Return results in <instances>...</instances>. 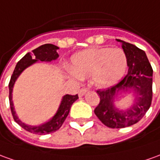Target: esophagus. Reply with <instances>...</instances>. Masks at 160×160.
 Masks as SVG:
<instances>
[{
  "mask_svg": "<svg viewBox=\"0 0 160 160\" xmlns=\"http://www.w3.org/2000/svg\"><path fill=\"white\" fill-rule=\"evenodd\" d=\"M88 90L87 88H81L80 91H79V96H80V97H82V96H84L87 92H88Z\"/></svg>",
  "mask_w": 160,
  "mask_h": 160,
  "instance_id": "34e87169",
  "label": "esophagus"
}]
</instances>
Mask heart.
<instances>
[{"label": "heart", "mask_w": 160, "mask_h": 160, "mask_svg": "<svg viewBox=\"0 0 160 160\" xmlns=\"http://www.w3.org/2000/svg\"><path fill=\"white\" fill-rule=\"evenodd\" d=\"M127 67V56L122 49L92 48L72 57L69 75L74 79L92 77L97 87L107 88L122 79Z\"/></svg>", "instance_id": "obj_1"}]
</instances>
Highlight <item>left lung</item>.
Segmentation results:
<instances>
[{
	"instance_id": "obj_1",
	"label": "left lung",
	"mask_w": 160,
	"mask_h": 160,
	"mask_svg": "<svg viewBox=\"0 0 160 160\" xmlns=\"http://www.w3.org/2000/svg\"><path fill=\"white\" fill-rule=\"evenodd\" d=\"M126 53L128 72L121 81L111 88L98 90L100 100L94 113L105 126L124 128L139 121L150 108L152 99V68L146 53L136 46L117 39ZM132 91L134 103L123 110L115 106V99L122 92Z\"/></svg>"
}]
</instances>
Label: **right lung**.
<instances>
[{
  "label": "right lung",
  "instance_id": "right-lung-1",
  "mask_svg": "<svg viewBox=\"0 0 160 160\" xmlns=\"http://www.w3.org/2000/svg\"><path fill=\"white\" fill-rule=\"evenodd\" d=\"M58 49H59V48L55 45L45 44V45L41 46V47L33 50V53H28L21 61L18 62L14 70V72L11 76V79H10L9 85H8V88H9V103L14 121L19 124L22 128H24L25 130L28 131L32 133L40 135L48 134V133H51V132L59 130L65 121L66 118L68 117L72 103L79 99L78 94H76V95L66 94V95L63 96L56 113L53 115V118L49 119L48 121L41 124L40 126H31V125H28V124L22 122L16 114V112L14 111V103L12 100V92H13L14 83L19 78V76L21 75V73L26 68H28L31 65L34 64L37 61L51 62L52 61H55L59 57V54L57 53Z\"/></svg>",
  "mask_w": 160,
  "mask_h": 160
}]
</instances>
